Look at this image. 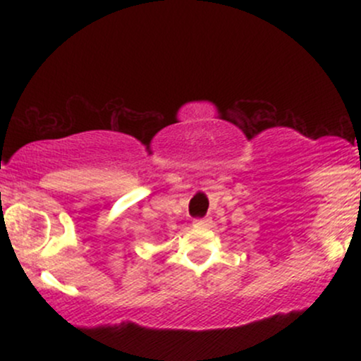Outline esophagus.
I'll use <instances>...</instances> for the list:
<instances>
[{
  "label": "esophagus",
  "mask_w": 361,
  "mask_h": 361,
  "mask_svg": "<svg viewBox=\"0 0 361 361\" xmlns=\"http://www.w3.org/2000/svg\"><path fill=\"white\" fill-rule=\"evenodd\" d=\"M193 226L195 227H202V229H204V227H209L210 226V219H207V217H204V219H195Z\"/></svg>",
  "instance_id": "1"
}]
</instances>
